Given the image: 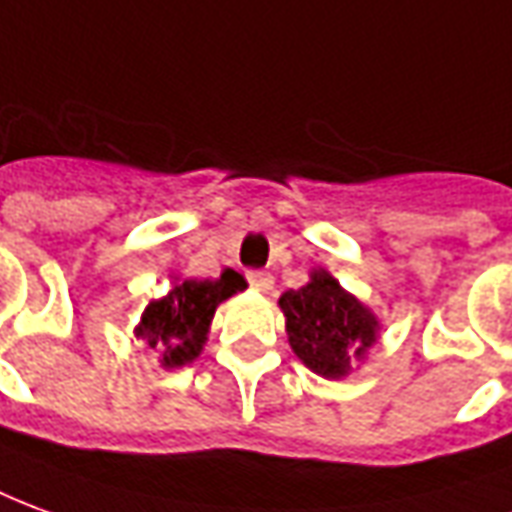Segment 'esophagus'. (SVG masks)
Listing matches in <instances>:
<instances>
[{
	"instance_id": "obj_1",
	"label": "esophagus",
	"mask_w": 512,
	"mask_h": 512,
	"mask_svg": "<svg viewBox=\"0 0 512 512\" xmlns=\"http://www.w3.org/2000/svg\"><path fill=\"white\" fill-rule=\"evenodd\" d=\"M249 285L255 288V291H271V285H274V277L268 274V271H249Z\"/></svg>"
}]
</instances>
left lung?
Returning <instances> with one entry per match:
<instances>
[{"label":"left lung","instance_id":"1","mask_svg":"<svg viewBox=\"0 0 512 512\" xmlns=\"http://www.w3.org/2000/svg\"><path fill=\"white\" fill-rule=\"evenodd\" d=\"M285 332L293 355L324 380H343L380 338V318L349 293L327 268H313L310 280L280 296Z\"/></svg>","mask_w":512,"mask_h":512}]
</instances>
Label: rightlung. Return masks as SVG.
<instances>
[{
  "label": "right lung",
  "instance_id": "1",
  "mask_svg": "<svg viewBox=\"0 0 512 512\" xmlns=\"http://www.w3.org/2000/svg\"><path fill=\"white\" fill-rule=\"evenodd\" d=\"M244 288L246 280L232 268H224L216 280L174 277L169 293L144 307L132 332L149 349L160 352L157 363L163 368L188 366L205 349L216 307Z\"/></svg>",
  "mask_w": 512,
  "mask_h": 512
}]
</instances>
